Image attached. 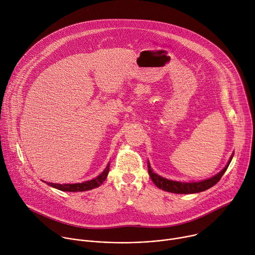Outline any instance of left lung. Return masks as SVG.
Listing matches in <instances>:
<instances>
[{"mask_svg": "<svg viewBox=\"0 0 255 255\" xmlns=\"http://www.w3.org/2000/svg\"><path fill=\"white\" fill-rule=\"evenodd\" d=\"M233 157V154L228 162V164L224 167V169H222L219 173L216 174L215 176L202 180V181H195V183H181V181H174V180H170L164 177H161L160 175L154 173L149 165V162L147 163L148 165V173L149 176L151 177L152 181L154 183V185L166 192L169 193H174V194H194V193H200V192H204L210 188H212L213 186H215L218 181H219L222 177V175L224 174V172L227 170L231 159Z\"/></svg>", "mask_w": 255, "mask_h": 255, "instance_id": "8db88e82", "label": "left lung"}]
</instances>
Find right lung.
I'll return each instance as SVG.
<instances>
[{"label":"right lung","instance_id":"add662e5","mask_svg":"<svg viewBox=\"0 0 255 255\" xmlns=\"http://www.w3.org/2000/svg\"><path fill=\"white\" fill-rule=\"evenodd\" d=\"M109 170H110V164L108 163V165L105 168V170L99 176H97L94 179L85 181V183H81V184H65V185L47 183V185H49L50 187H53V188H55L57 190L64 191V192H85V191H90L92 189L100 187L104 183L105 179L107 178ZM45 183H46V181H45Z\"/></svg>","mask_w":255,"mask_h":255}]
</instances>
